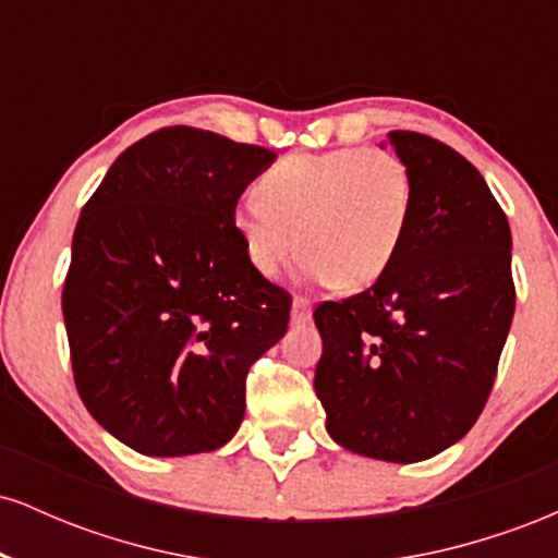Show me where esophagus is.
Instances as JSON below:
<instances>
[{
	"label": "esophagus",
	"mask_w": 558,
	"mask_h": 558,
	"mask_svg": "<svg viewBox=\"0 0 558 558\" xmlns=\"http://www.w3.org/2000/svg\"><path fill=\"white\" fill-rule=\"evenodd\" d=\"M310 317H312V304H310V299H304V296H296L293 299V310H291V319L293 323H310Z\"/></svg>",
	"instance_id": "34e87169"
}]
</instances>
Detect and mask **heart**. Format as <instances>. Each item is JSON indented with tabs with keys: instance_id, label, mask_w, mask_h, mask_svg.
<instances>
[{
	"instance_id": "obj_1",
	"label": "heart",
	"mask_w": 558,
	"mask_h": 558,
	"mask_svg": "<svg viewBox=\"0 0 558 558\" xmlns=\"http://www.w3.org/2000/svg\"><path fill=\"white\" fill-rule=\"evenodd\" d=\"M414 215V181L388 149L288 155L239 204L233 228L252 267L278 275L293 254L319 283L362 291L399 259Z\"/></svg>"
}]
</instances>
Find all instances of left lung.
<instances>
[{
  "instance_id": "obj_1",
  "label": "left lung",
  "mask_w": 558,
  "mask_h": 558,
  "mask_svg": "<svg viewBox=\"0 0 558 558\" xmlns=\"http://www.w3.org/2000/svg\"><path fill=\"white\" fill-rule=\"evenodd\" d=\"M388 141L412 172V226L386 278L315 310V390L336 444L412 464L477 422L517 293L509 220L475 165L425 133Z\"/></svg>"
}]
</instances>
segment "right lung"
Returning <instances> with one entry per match:
<instances>
[{
    "mask_svg": "<svg viewBox=\"0 0 558 558\" xmlns=\"http://www.w3.org/2000/svg\"><path fill=\"white\" fill-rule=\"evenodd\" d=\"M275 151L159 128L83 204L62 288L75 388L146 457L215 451L239 430L248 367L283 338L291 293L248 262L239 196Z\"/></svg>",
    "mask_w": 558,
    "mask_h": 558,
    "instance_id": "add662e5",
    "label": "right lung"
}]
</instances>
